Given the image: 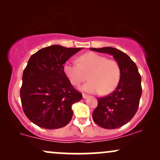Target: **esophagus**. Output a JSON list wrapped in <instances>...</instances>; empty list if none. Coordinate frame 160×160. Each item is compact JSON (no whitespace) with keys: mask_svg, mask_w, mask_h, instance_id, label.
I'll return each mask as SVG.
<instances>
[{"mask_svg":"<svg viewBox=\"0 0 160 160\" xmlns=\"http://www.w3.org/2000/svg\"><path fill=\"white\" fill-rule=\"evenodd\" d=\"M88 95H85V94H82V98H84V99H86V98H88Z\"/></svg>","mask_w":160,"mask_h":160,"instance_id":"34e87169","label":"esophagus"}]
</instances>
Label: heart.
Returning a JSON list of instances; mask_svg holds the SVG:
<instances>
[{
  "instance_id": "1",
  "label": "heart",
  "mask_w": 160,
  "mask_h": 160,
  "mask_svg": "<svg viewBox=\"0 0 160 160\" xmlns=\"http://www.w3.org/2000/svg\"><path fill=\"white\" fill-rule=\"evenodd\" d=\"M79 64L67 62L64 65V72L70 82L78 86L89 82L80 88L89 93L100 92L108 95L116 89L120 80V68L118 62L108 59L105 56L95 52H87L78 58Z\"/></svg>"
}]
</instances>
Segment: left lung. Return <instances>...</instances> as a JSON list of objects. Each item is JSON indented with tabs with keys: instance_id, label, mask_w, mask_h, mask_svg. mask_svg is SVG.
Masks as SVG:
<instances>
[{
	"instance_id": "8db88e82",
	"label": "left lung",
	"mask_w": 160,
	"mask_h": 160,
	"mask_svg": "<svg viewBox=\"0 0 160 160\" xmlns=\"http://www.w3.org/2000/svg\"><path fill=\"white\" fill-rule=\"evenodd\" d=\"M90 49L110 54L120 68L118 85L108 96L98 98V106L93 111L92 119L102 128H120L132 119L138 108L142 91L140 74L135 62L120 49L110 47Z\"/></svg>"
}]
</instances>
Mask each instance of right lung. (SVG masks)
<instances>
[{
  "label": "right lung",
  "instance_id": "right-lung-1",
  "mask_svg": "<svg viewBox=\"0 0 160 160\" xmlns=\"http://www.w3.org/2000/svg\"><path fill=\"white\" fill-rule=\"evenodd\" d=\"M82 48L52 45L33 54L23 71L20 98L23 111L33 123L47 129L66 126L72 104L82 99L64 72V65Z\"/></svg>",
  "mask_w": 160,
  "mask_h": 160
}]
</instances>
